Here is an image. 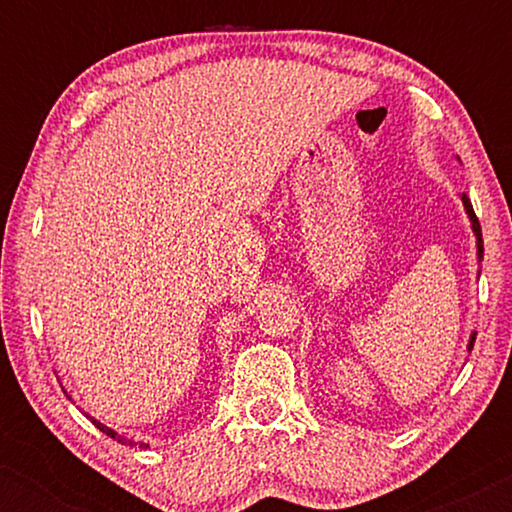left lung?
<instances>
[{
  "instance_id": "obj_1",
  "label": "left lung",
  "mask_w": 512,
  "mask_h": 512,
  "mask_svg": "<svg viewBox=\"0 0 512 512\" xmlns=\"http://www.w3.org/2000/svg\"><path fill=\"white\" fill-rule=\"evenodd\" d=\"M462 204H464V209H467L469 221H472L474 236H477V255H479V262H481V260H484V240H481V226H479V219H477V214H474L472 202H469V197H467V195H462ZM474 339H477V332H474L472 337H469V346H467L469 351L474 349Z\"/></svg>"
}]
</instances>
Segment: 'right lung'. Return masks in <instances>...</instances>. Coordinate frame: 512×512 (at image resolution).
Segmentation results:
<instances>
[{"mask_svg":"<svg viewBox=\"0 0 512 512\" xmlns=\"http://www.w3.org/2000/svg\"><path fill=\"white\" fill-rule=\"evenodd\" d=\"M93 424H96V428H101V431L105 433V436H110L113 440H117V443H122V445H132V440H127L125 436H117V433L113 431V428H108V426H103L101 421H96V419H91Z\"/></svg>","mask_w":512,"mask_h":512,"instance_id":"add662e5","label":"right lung"}]
</instances>
